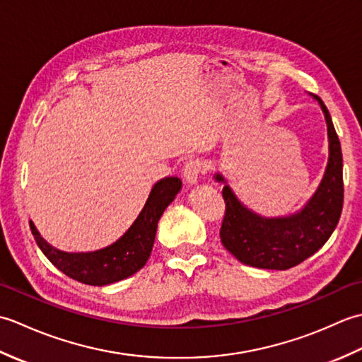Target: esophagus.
<instances>
[{
	"label": "esophagus",
	"mask_w": 362,
	"mask_h": 362,
	"mask_svg": "<svg viewBox=\"0 0 362 362\" xmlns=\"http://www.w3.org/2000/svg\"><path fill=\"white\" fill-rule=\"evenodd\" d=\"M204 174V161L199 158L189 160L183 166V179L188 183V185H196L199 177Z\"/></svg>",
	"instance_id": "esophagus-1"
}]
</instances>
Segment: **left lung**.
<instances>
[{
	"instance_id": "obj_1",
	"label": "left lung",
	"mask_w": 362,
	"mask_h": 362,
	"mask_svg": "<svg viewBox=\"0 0 362 362\" xmlns=\"http://www.w3.org/2000/svg\"><path fill=\"white\" fill-rule=\"evenodd\" d=\"M314 98L327 119L329 156L324 179L302 210L283 218H263L245 209L228 185L222 188L226 214L221 243L244 264L286 271L314 255L339 222L344 204L341 143L324 101L316 95ZM214 179L226 182L221 174Z\"/></svg>"
}]
</instances>
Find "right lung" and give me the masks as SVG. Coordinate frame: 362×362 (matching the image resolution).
Masks as SVG:
<instances>
[{
    "instance_id": "add662e5",
    "label": "right lung",
    "mask_w": 362,
    "mask_h": 362,
    "mask_svg": "<svg viewBox=\"0 0 362 362\" xmlns=\"http://www.w3.org/2000/svg\"><path fill=\"white\" fill-rule=\"evenodd\" d=\"M180 188L182 180L179 177H165L158 180L152 187L148 201L134 224L117 243L101 250L62 252L43 240L33 221H29V226L37 245L59 271L81 283L105 286L127 279L146 264L156 240L158 219L166 206L174 201Z\"/></svg>"
}]
</instances>
